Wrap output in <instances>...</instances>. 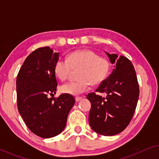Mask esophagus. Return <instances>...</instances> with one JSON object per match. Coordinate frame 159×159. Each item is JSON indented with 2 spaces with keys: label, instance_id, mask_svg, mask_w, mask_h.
I'll return each instance as SVG.
<instances>
[{
  "label": "esophagus",
  "instance_id": "34e87169",
  "mask_svg": "<svg viewBox=\"0 0 159 159\" xmlns=\"http://www.w3.org/2000/svg\"><path fill=\"white\" fill-rule=\"evenodd\" d=\"M82 97H76V98H75V100H76V101H77V102L80 101V100H82Z\"/></svg>",
  "mask_w": 159,
  "mask_h": 159
}]
</instances>
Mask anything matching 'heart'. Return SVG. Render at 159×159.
<instances>
[{"label":"heart","mask_w":159,"mask_h":159,"mask_svg":"<svg viewBox=\"0 0 159 159\" xmlns=\"http://www.w3.org/2000/svg\"><path fill=\"white\" fill-rule=\"evenodd\" d=\"M78 69L79 80L63 84L60 88L62 93L78 95L88 91L90 83L96 85L103 82L109 75L111 63L91 50H80L69 53L66 60L58 58L54 66L56 77L61 81L68 79L71 71Z\"/></svg>","instance_id":"heart-1"}]
</instances>
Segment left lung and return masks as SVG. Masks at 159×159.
<instances>
[{
    "instance_id": "8db88e82",
    "label": "left lung",
    "mask_w": 159,
    "mask_h": 159,
    "mask_svg": "<svg viewBox=\"0 0 159 159\" xmlns=\"http://www.w3.org/2000/svg\"><path fill=\"white\" fill-rule=\"evenodd\" d=\"M111 64L112 73L100 84L95 92L106 93V97L90 93L89 123L95 132L104 136L120 133L131 121L138 103L139 84L133 65L127 58L106 53Z\"/></svg>"
}]
</instances>
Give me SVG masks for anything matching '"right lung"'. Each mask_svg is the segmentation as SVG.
<instances>
[{"label":"right lung","instance_id":"obj_1","mask_svg":"<svg viewBox=\"0 0 159 159\" xmlns=\"http://www.w3.org/2000/svg\"><path fill=\"white\" fill-rule=\"evenodd\" d=\"M59 53L50 47L39 48L26 58L16 77L17 107L26 125L34 134L50 138L61 133L75 105L73 95H54L57 80L54 66Z\"/></svg>","mask_w":159,"mask_h":159}]
</instances>
